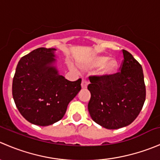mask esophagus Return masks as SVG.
Returning a JSON list of instances; mask_svg holds the SVG:
<instances>
[{"label":"esophagus","mask_w":160,"mask_h":160,"mask_svg":"<svg viewBox=\"0 0 160 160\" xmlns=\"http://www.w3.org/2000/svg\"><path fill=\"white\" fill-rule=\"evenodd\" d=\"M88 80H87L86 79L83 78V80H82V83H81L82 88H83V89H86V88H88Z\"/></svg>","instance_id":"obj_1"}]
</instances>
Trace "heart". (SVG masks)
Masks as SVG:
<instances>
[{
  "instance_id": "1",
  "label": "heart",
  "mask_w": 160,
  "mask_h": 160,
  "mask_svg": "<svg viewBox=\"0 0 160 160\" xmlns=\"http://www.w3.org/2000/svg\"><path fill=\"white\" fill-rule=\"evenodd\" d=\"M99 74L104 77H110L116 72L118 69V62L116 59H109L108 56H95L90 59L89 62L83 65V67H90V68H96L101 67Z\"/></svg>"
}]
</instances>
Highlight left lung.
<instances>
[{"label":"left lung","mask_w":160,"mask_h":160,"mask_svg":"<svg viewBox=\"0 0 160 160\" xmlns=\"http://www.w3.org/2000/svg\"><path fill=\"white\" fill-rule=\"evenodd\" d=\"M118 72L110 77L90 76L88 86L91 118L108 129L130 125L138 117L146 101V85L142 66L126 50Z\"/></svg>","instance_id":"left-lung-1"}]
</instances>
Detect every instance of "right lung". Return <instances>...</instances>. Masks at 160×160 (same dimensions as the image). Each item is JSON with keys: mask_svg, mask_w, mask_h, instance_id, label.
Returning a JSON list of instances; mask_svg holds the SVG:
<instances>
[{"mask_svg": "<svg viewBox=\"0 0 160 160\" xmlns=\"http://www.w3.org/2000/svg\"><path fill=\"white\" fill-rule=\"evenodd\" d=\"M55 49L38 48L22 57L13 78L18 110L30 123L48 126L61 120L81 90V79L70 81L52 64Z\"/></svg>", "mask_w": 160, "mask_h": 160, "instance_id": "obj_1", "label": "right lung"}]
</instances>
